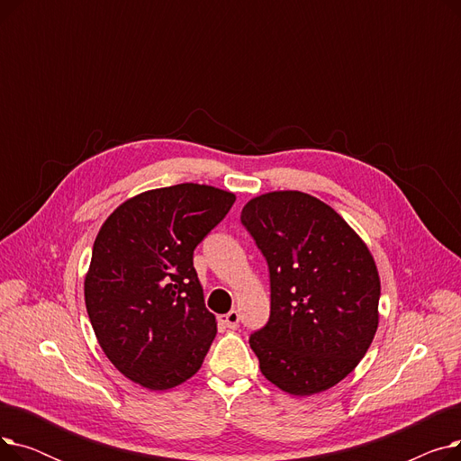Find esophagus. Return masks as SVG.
Wrapping results in <instances>:
<instances>
[{"mask_svg": "<svg viewBox=\"0 0 461 461\" xmlns=\"http://www.w3.org/2000/svg\"><path fill=\"white\" fill-rule=\"evenodd\" d=\"M239 321H240V316H239L237 310H230L228 313H224V316L221 318V323L230 330H235L239 327Z\"/></svg>", "mask_w": 461, "mask_h": 461, "instance_id": "1", "label": "esophagus"}]
</instances>
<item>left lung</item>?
I'll return each mask as SVG.
<instances>
[{
	"mask_svg": "<svg viewBox=\"0 0 461 461\" xmlns=\"http://www.w3.org/2000/svg\"><path fill=\"white\" fill-rule=\"evenodd\" d=\"M240 222L269 265L271 316L249 340L261 374L294 396L330 389L377 330L381 282L368 247L332 207L299 190L261 194Z\"/></svg>",
	"mask_w": 461,
	"mask_h": 461,
	"instance_id": "left-lung-1",
	"label": "left lung"
}]
</instances>
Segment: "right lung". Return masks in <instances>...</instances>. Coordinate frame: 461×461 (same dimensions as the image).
I'll list each match as a JSON object with an SVG mask.
<instances>
[{"label":"right lung","instance_id":"right-lung-1","mask_svg":"<svg viewBox=\"0 0 461 461\" xmlns=\"http://www.w3.org/2000/svg\"><path fill=\"white\" fill-rule=\"evenodd\" d=\"M233 202V192L196 183L148 190L121 203L95 239L89 321L112 365L145 389H174L202 368L216 320L194 249Z\"/></svg>","mask_w":461,"mask_h":461}]
</instances>
